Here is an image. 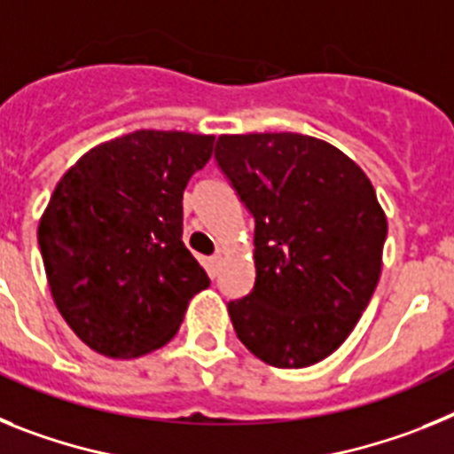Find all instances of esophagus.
Returning <instances> with one entry per match:
<instances>
[{"label":"esophagus","instance_id":"1","mask_svg":"<svg viewBox=\"0 0 454 454\" xmlns=\"http://www.w3.org/2000/svg\"><path fill=\"white\" fill-rule=\"evenodd\" d=\"M222 262H223L222 254H215L210 260H207V270H210L212 276H215L216 271H219V267H222Z\"/></svg>","mask_w":454,"mask_h":454}]
</instances>
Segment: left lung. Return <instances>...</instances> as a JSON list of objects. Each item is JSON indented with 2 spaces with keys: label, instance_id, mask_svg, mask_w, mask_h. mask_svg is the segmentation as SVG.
<instances>
[{
  "label": "left lung",
  "instance_id": "left-lung-1",
  "mask_svg": "<svg viewBox=\"0 0 454 454\" xmlns=\"http://www.w3.org/2000/svg\"><path fill=\"white\" fill-rule=\"evenodd\" d=\"M216 164L255 219V286L232 329L274 368H306L352 333L381 274L386 215L336 145L297 132L222 134Z\"/></svg>",
  "mask_w": 454,
  "mask_h": 454
}]
</instances>
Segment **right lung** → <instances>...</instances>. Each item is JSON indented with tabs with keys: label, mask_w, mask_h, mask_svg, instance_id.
I'll list each match as a JSON object with an SVG mask.
<instances>
[{
	"label": "right lung",
	"mask_w": 454,
	"mask_h": 454,
	"mask_svg": "<svg viewBox=\"0 0 454 454\" xmlns=\"http://www.w3.org/2000/svg\"><path fill=\"white\" fill-rule=\"evenodd\" d=\"M215 137L137 129L63 173L38 223L54 303L98 354L167 345L210 278L183 244V192Z\"/></svg>",
	"instance_id": "right-lung-1"
}]
</instances>
